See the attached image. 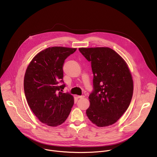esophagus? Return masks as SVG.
<instances>
[{
    "mask_svg": "<svg viewBox=\"0 0 157 157\" xmlns=\"http://www.w3.org/2000/svg\"><path fill=\"white\" fill-rule=\"evenodd\" d=\"M77 98H78V99H82V98H84V96H78Z\"/></svg>",
    "mask_w": 157,
    "mask_h": 157,
    "instance_id": "esophagus-1",
    "label": "esophagus"
}]
</instances>
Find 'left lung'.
<instances>
[{"label":"left lung","instance_id":"8db88e82","mask_svg":"<svg viewBox=\"0 0 157 157\" xmlns=\"http://www.w3.org/2000/svg\"><path fill=\"white\" fill-rule=\"evenodd\" d=\"M91 63L93 91L89 96L86 110L89 119L98 127L116 123L128 109L133 84L127 64L114 50L108 47L79 48Z\"/></svg>","mask_w":157,"mask_h":157}]
</instances>
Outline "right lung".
<instances>
[{
	"instance_id": "obj_1",
	"label": "right lung",
	"mask_w": 157,
	"mask_h": 157,
	"mask_svg": "<svg viewBox=\"0 0 157 157\" xmlns=\"http://www.w3.org/2000/svg\"><path fill=\"white\" fill-rule=\"evenodd\" d=\"M76 50L49 47L38 53L26 70L24 85L27 103L38 120L49 126L63 124L74 104L72 95L61 91L65 87L63 80L64 60Z\"/></svg>"
}]
</instances>
